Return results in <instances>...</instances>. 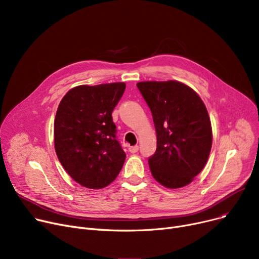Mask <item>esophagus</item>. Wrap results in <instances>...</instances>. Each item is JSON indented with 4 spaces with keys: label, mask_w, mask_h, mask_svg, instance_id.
I'll return each instance as SVG.
<instances>
[{
    "label": "esophagus",
    "mask_w": 259,
    "mask_h": 259,
    "mask_svg": "<svg viewBox=\"0 0 259 259\" xmlns=\"http://www.w3.org/2000/svg\"><path fill=\"white\" fill-rule=\"evenodd\" d=\"M128 150H130V153H132V154H135V153H137V151L139 150V146H138V145H135V146H130V147H128Z\"/></svg>",
    "instance_id": "34e87169"
}]
</instances>
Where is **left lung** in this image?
<instances>
[{"mask_svg": "<svg viewBox=\"0 0 259 259\" xmlns=\"http://www.w3.org/2000/svg\"><path fill=\"white\" fill-rule=\"evenodd\" d=\"M137 87L157 133V150L148 159L151 175L166 188L190 184L205 167L212 145L203 100L190 87L176 80L141 81Z\"/></svg>", "mask_w": 259, "mask_h": 259, "instance_id": "left-lung-1", "label": "left lung"}]
</instances>
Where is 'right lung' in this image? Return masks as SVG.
Listing matches in <instances>:
<instances>
[{
	"instance_id": "add662e5",
	"label": "right lung",
	"mask_w": 259,
	"mask_h": 259,
	"mask_svg": "<svg viewBox=\"0 0 259 259\" xmlns=\"http://www.w3.org/2000/svg\"><path fill=\"white\" fill-rule=\"evenodd\" d=\"M124 82L78 85L60 101L54 120V147L68 175L83 187L100 189L117 178L125 153L116 139L112 113Z\"/></svg>"
}]
</instances>
